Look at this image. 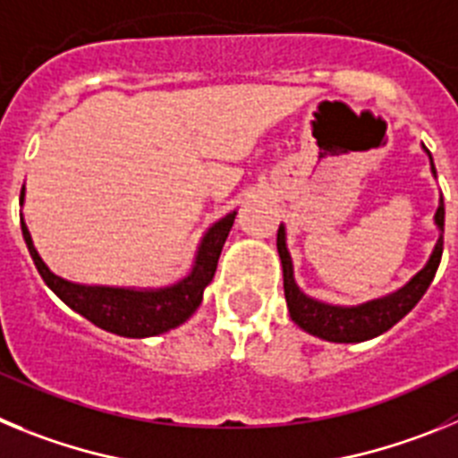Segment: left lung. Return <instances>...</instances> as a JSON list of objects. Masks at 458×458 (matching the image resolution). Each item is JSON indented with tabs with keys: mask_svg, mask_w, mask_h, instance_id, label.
I'll list each match as a JSON object with an SVG mask.
<instances>
[{
	"mask_svg": "<svg viewBox=\"0 0 458 458\" xmlns=\"http://www.w3.org/2000/svg\"><path fill=\"white\" fill-rule=\"evenodd\" d=\"M424 153L428 156V165H431V174L436 179L434 157L424 147ZM434 225L438 229V241H436L434 250L428 254L427 264L422 270L412 275L406 284L399 286L392 293L380 295L374 301L360 302V305H333V302H323L307 295L305 291L298 286L293 275V259H291L289 245H286V226L279 225L277 229V252L279 261H282V275H284V298L286 307H289L291 321L298 327H302L305 333L314 335L318 339L335 344H358L374 339L390 330L394 323L402 321L412 307L418 305L424 291L428 289L431 279H434L436 270H438L440 257H443V226H445V206L443 194H440L438 208H436Z\"/></svg>",
	"mask_w": 458,
	"mask_h": 458,
	"instance_id": "obj_1",
	"label": "left lung"
}]
</instances>
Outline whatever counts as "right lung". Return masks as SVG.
Instances as JSON below:
<instances>
[{"label": "right lung", "instance_id": "1", "mask_svg": "<svg viewBox=\"0 0 458 458\" xmlns=\"http://www.w3.org/2000/svg\"><path fill=\"white\" fill-rule=\"evenodd\" d=\"M24 204V185L20 192V206ZM236 210L226 213L208 226L201 236L192 259V268L179 282L167 286H109V284H80L62 275L52 273L50 266L40 259L24 216L20 213V226L36 270L40 273L47 289L66 302L80 317L103 327L119 337L144 339L156 337L183 326L204 301V291L216 275L222 245L232 232Z\"/></svg>", "mask_w": 458, "mask_h": 458}]
</instances>
